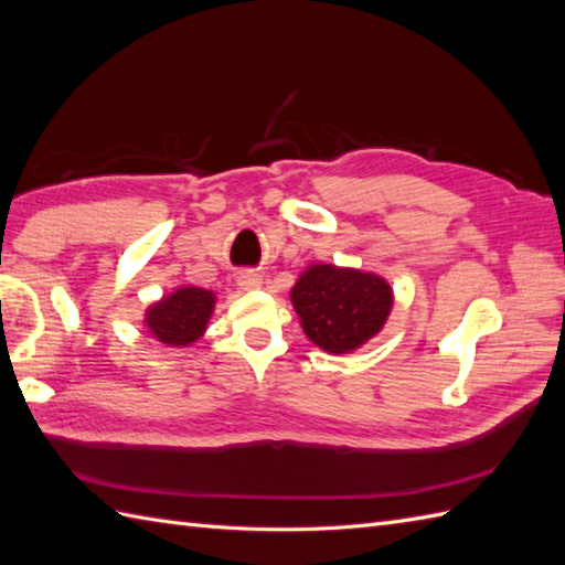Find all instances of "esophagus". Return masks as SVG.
<instances>
[{
    "mask_svg": "<svg viewBox=\"0 0 565 565\" xmlns=\"http://www.w3.org/2000/svg\"><path fill=\"white\" fill-rule=\"evenodd\" d=\"M237 282H239L242 290H258L260 282H264V280H260V275H258L256 270H244V273L239 275Z\"/></svg>",
    "mask_w": 565,
    "mask_h": 565,
    "instance_id": "esophagus-1",
    "label": "esophagus"
}]
</instances>
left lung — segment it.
I'll return each mask as SVG.
<instances>
[{"instance_id":"left-lung-1","label":"left lung","mask_w":565,"mask_h":565,"mask_svg":"<svg viewBox=\"0 0 565 565\" xmlns=\"http://www.w3.org/2000/svg\"><path fill=\"white\" fill-rule=\"evenodd\" d=\"M292 305L313 345L342 354L379 333L388 319L393 295L379 275L311 266L295 285Z\"/></svg>"}]
</instances>
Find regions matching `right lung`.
I'll use <instances>...</instances> for the list:
<instances>
[{
    "instance_id": "obj_1",
    "label": "right lung",
    "mask_w": 565,
    "mask_h": 565,
    "mask_svg": "<svg viewBox=\"0 0 565 565\" xmlns=\"http://www.w3.org/2000/svg\"><path fill=\"white\" fill-rule=\"evenodd\" d=\"M213 292L201 287H182L150 307L146 323L164 345H189L199 340L213 311Z\"/></svg>"
}]
</instances>
